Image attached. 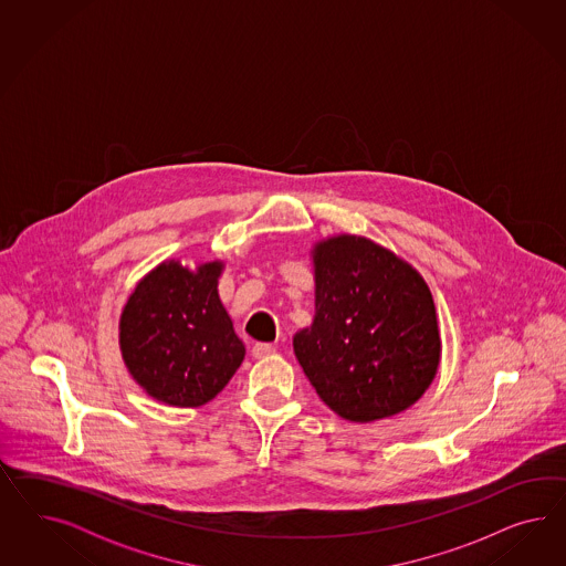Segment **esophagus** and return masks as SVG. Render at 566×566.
I'll list each match as a JSON object with an SVG mask.
<instances>
[{
    "mask_svg": "<svg viewBox=\"0 0 566 566\" xmlns=\"http://www.w3.org/2000/svg\"><path fill=\"white\" fill-rule=\"evenodd\" d=\"M253 357L255 359H265V357H270V355H274L275 348L272 346V344H265V343H258L253 344Z\"/></svg>",
    "mask_w": 566,
    "mask_h": 566,
    "instance_id": "esophagus-1",
    "label": "esophagus"
}]
</instances>
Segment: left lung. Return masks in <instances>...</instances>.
Wrapping results in <instances>:
<instances>
[{
    "label": "left lung",
    "instance_id": "left-lung-1",
    "mask_svg": "<svg viewBox=\"0 0 566 566\" xmlns=\"http://www.w3.org/2000/svg\"><path fill=\"white\" fill-rule=\"evenodd\" d=\"M311 261L315 315L292 338L311 386L350 423L407 411L442 359L428 282L395 251L357 234L317 240Z\"/></svg>",
    "mask_w": 566,
    "mask_h": 566
}]
</instances>
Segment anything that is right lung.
Returning a JSON list of instances; mask_svg holds the SVG:
<instances>
[{
	"label": "right lung",
	"instance_id": "1",
	"mask_svg": "<svg viewBox=\"0 0 566 566\" xmlns=\"http://www.w3.org/2000/svg\"><path fill=\"white\" fill-rule=\"evenodd\" d=\"M223 268L222 259L192 270L180 259L161 261L122 307V359L157 402L201 407L222 392L244 359V344L218 292Z\"/></svg>",
	"mask_w": 566,
	"mask_h": 566
}]
</instances>
